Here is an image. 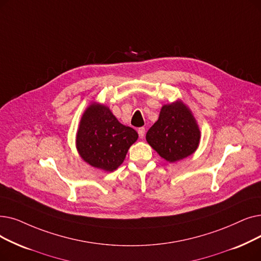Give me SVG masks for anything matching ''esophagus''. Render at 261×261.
Instances as JSON below:
<instances>
[{
  "label": "esophagus",
  "mask_w": 261,
  "mask_h": 261,
  "mask_svg": "<svg viewBox=\"0 0 261 261\" xmlns=\"http://www.w3.org/2000/svg\"><path fill=\"white\" fill-rule=\"evenodd\" d=\"M138 132H139L140 138H141V139H144V137H145V132H146L145 128H140V129L138 130Z\"/></svg>",
  "instance_id": "34e87169"
}]
</instances>
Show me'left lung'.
I'll use <instances>...</instances> for the list:
<instances>
[{
    "instance_id": "8db88e82",
    "label": "left lung",
    "mask_w": 261,
    "mask_h": 261,
    "mask_svg": "<svg viewBox=\"0 0 261 261\" xmlns=\"http://www.w3.org/2000/svg\"><path fill=\"white\" fill-rule=\"evenodd\" d=\"M146 141L165 161L175 163L196 151L200 130L188 106L176 100L161 108L159 119L146 134Z\"/></svg>"
}]
</instances>
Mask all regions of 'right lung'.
I'll return each mask as SVG.
<instances>
[{"label": "right lung", "instance_id": "1", "mask_svg": "<svg viewBox=\"0 0 261 261\" xmlns=\"http://www.w3.org/2000/svg\"><path fill=\"white\" fill-rule=\"evenodd\" d=\"M138 139V132L120 123L109 107L92 102L79 123L75 146L86 163L101 171L113 172L120 166Z\"/></svg>", "mask_w": 261, "mask_h": 261}]
</instances>
